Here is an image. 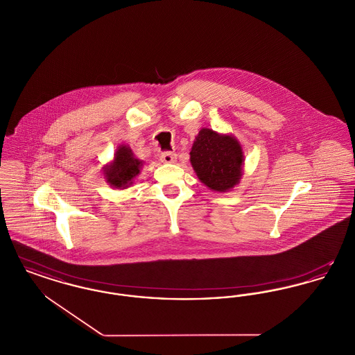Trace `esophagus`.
Segmentation results:
<instances>
[{
    "label": "esophagus",
    "mask_w": 355,
    "mask_h": 355,
    "mask_svg": "<svg viewBox=\"0 0 355 355\" xmlns=\"http://www.w3.org/2000/svg\"><path fill=\"white\" fill-rule=\"evenodd\" d=\"M159 159H161L162 162H165V164H173V162H175V159H177V154L170 152L162 153L161 157H159Z\"/></svg>",
    "instance_id": "34e87169"
}]
</instances>
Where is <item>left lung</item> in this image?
Here are the masks:
<instances>
[{
  "instance_id": "left-lung-1",
  "label": "left lung",
  "mask_w": 355,
  "mask_h": 355,
  "mask_svg": "<svg viewBox=\"0 0 355 355\" xmlns=\"http://www.w3.org/2000/svg\"><path fill=\"white\" fill-rule=\"evenodd\" d=\"M243 154L236 138L202 129L191 148L190 162L207 187L226 191L238 184Z\"/></svg>"
}]
</instances>
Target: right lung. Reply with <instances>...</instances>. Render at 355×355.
<instances>
[{
  "mask_svg": "<svg viewBox=\"0 0 355 355\" xmlns=\"http://www.w3.org/2000/svg\"><path fill=\"white\" fill-rule=\"evenodd\" d=\"M142 162L135 158L132 150L128 146H121L114 162L105 169L107 182L114 187H125L133 184V178L139 173Z\"/></svg>",
  "mask_w": 355,
  "mask_h": 355,
  "instance_id": "right-lung-1",
  "label": "right lung"
}]
</instances>
